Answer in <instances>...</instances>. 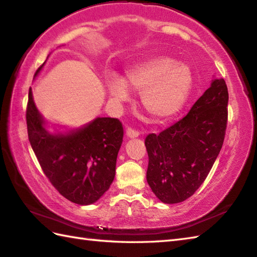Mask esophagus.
Wrapping results in <instances>:
<instances>
[{
    "mask_svg": "<svg viewBox=\"0 0 257 257\" xmlns=\"http://www.w3.org/2000/svg\"><path fill=\"white\" fill-rule=\"evenodd\" d=\"M139 135H140L139 132H137V130H134L132 128H128L127 132H125V136H127V137L130 139L137 138V137H139Z\"/></svg>",
    "mask_w": 257,
    "mask_h": 257,
    "instance_id": "34e87169",
    "label": "esophagus"
}]
</instances>
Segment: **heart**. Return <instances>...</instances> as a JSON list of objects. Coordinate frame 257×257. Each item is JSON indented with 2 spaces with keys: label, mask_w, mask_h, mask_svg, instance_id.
<instances>
[{
  "label": "heart",
  "mask_w": 257,
  "mask_h": 257,
  "mask_svg": "<svg viewBox=\"0 0 257 257\" xmlns=\"http://www.w3.org/2000/svg\"><path fill=\"white\" fill-rule=\"evenodd\" d=\"M193 74L187 64L158 55L125 70L123 77L106 78L109 97L118 102L129 100V89L140 91V99L152 118L165 121L181 110L192 89Z\"/></svg>",
  "instance_id": "b5f03b06"
}]
</instances>
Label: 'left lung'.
Segmentation results:
<instances>
[{"label":"left lung","instance_id":"8db88e82","mask_svg":"<svg viewBox=\"0 0 257 257\" xmlns=\"http://www.w3.org/2000/svg\"><path fill=\"white\" fill-rule=\"evenodd\" d=\"M227 102L225 80L212 79L187 116L147 136V182L163 203L187 200L204 182L224 141Z\"/></svg>","mask_w":257,"mask_h":257}]
</instances>
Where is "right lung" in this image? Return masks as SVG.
<instances>
[{
	"label": "right lung",
	"instance_id": "1",
	"mask_svg": "<svg viewBox=\"0 0 257 257\" xmlns=\"http://www.w3.org/2000/svg\"><path fill=\"white\" fill-rule=\"evenodd\" d=\"M44 64L36 70L35 77ZM26 122L32 149L58 192L79 205L99 200L114 179L123 138L121 122L116 118L97 117L79 128L51 133L33 99L32 88Z\"/></svg>",
	"mask_w": 257,
	"mask_h": 257
}]
</instances>
